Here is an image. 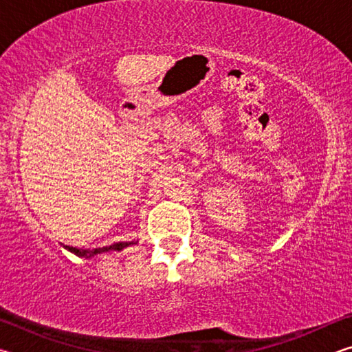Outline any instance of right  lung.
<instances>
[{"mask_svg": "<svg viewBox=\"0 0 352 352\" xmlns=\"http://www.w3.org/2000/svg\"><path fill=\"white\" fill-rule=\"evenodd\" d=\"M133 243L136 242H116V243H111V245L109 247H98V248H76V247H69V245H63L62 247L65 250H68V252H71L76 256H79V258H85V259H91L94 258V256L98 254H102V253H107V252H122L124 248H127L130 245H133Z\"/></svg>", "mask_w": 352, "mask_h": 352, "instance_id": "1", "label": "right lung"}]
</instances>
